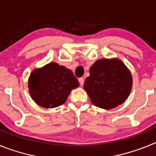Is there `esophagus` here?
Listing matches in <instances>:
<instances>
[{"mask_svg": "<svg viewBox=\"0 0 156 156\" xmlns=\"http://www.w3.org/2000/svg\"><path fill=\"white\" fill-rule=\"evenodd\" d=\"M78 80H79L80 84L81 86H83V83H84V79H83V77H81V78H79V79H78Z\"/></svg>", "mask_w": 156, "mask_h": 156, "instance_id": "esophagus-1", "label": "esophagus"}]
</instances>
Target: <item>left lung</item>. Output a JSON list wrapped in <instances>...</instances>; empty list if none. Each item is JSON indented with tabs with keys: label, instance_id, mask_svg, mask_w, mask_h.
<instances>
[{
	"label": "left lung",
	"instance_id": "1",
	"mask_svg": "<svg viewBox=\"0 0 156 156\" xmlns=\"http://www.w3.org/2000/svg\"><path fill=\"white\" fill-rule=\"evenodd\" d=\"M83 84L94 105L111 109L122 104L132 89V76L119 59H100L90 66Z\"/></svg>",
	"mask_w": 156,
	"mask_h": 156
}]
</instances>
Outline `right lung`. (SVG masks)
<instances>
[{
    "label": "right lung",
    "mask_w": 156,
    "mask_h": 156,
    "mask_svg": "<svg viewBox=\"0 0 156 156\" xmlns=\"http://www.w3.org/2000/svg\"><path fill=\"white\" fill-rule=\"evenodd\" d=\"M78 87L79 82L73 72L55 62L34 69L28 82L32 99L46 108L64 104L70 91Z\"/></svg>",
    "instance_id": "right-lung-1"
}]
</instances>
